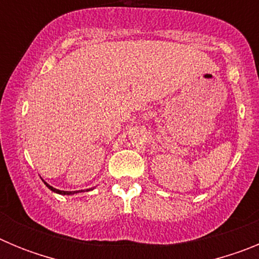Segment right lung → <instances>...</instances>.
<instances>
[{"label": "right lung", "mask_w": 259, "mask_h": 259, "mask_svg": "<svg viewBox=\"0 0 259 259\" xmlns=\"http://www.w3.org/2000/svg\"><path fill=\"white\" fill-rule=\"evenodd\" d=\"M42 182H44V184L47 185V187L50 189V191L54 192V193L62 194V196H72V194H76V193H80V192H84V191H74V192H71V191H59V189L54 188V187H52V185H50V184H48V183L45 182V180H42ZM88 191H92V189H87V192H88Z\"/></svg>", "instance_id": "right-lung-1"}]
</instances>
